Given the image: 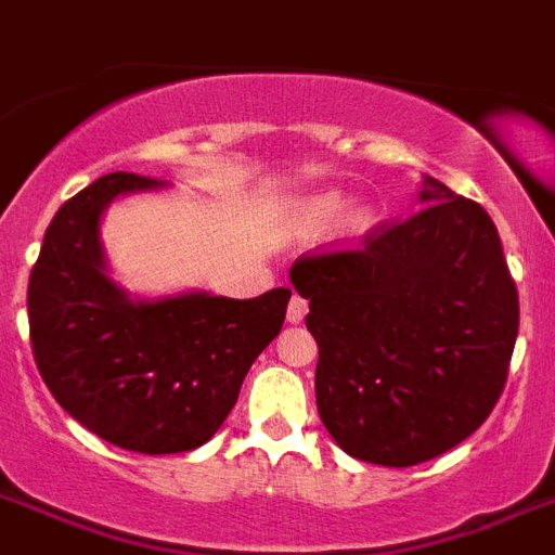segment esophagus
Here are the masks:
<instances>
[{
  "label": "esophagus",
  "mask_w": 555,
  "mask_h": 555,
  "mask_svg": "<svg viewBox=\"0 0 555 555\" xmlns=\"http://www.w3.org/2000/svg\"><path fill=\"white\" fill-rule=\"evenodd\" d=\"M306 311H309V302L302 300L300 295H295L292 300H288V323H302V317H306Z\"/></svg>",
  "instance_id": "esophagus-1"
}]
</instances>
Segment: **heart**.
Wrapping results in <instances>:
<instances>
[{
	"label": "heart",
	"mask_w": 555,
	"mask_h": 555,
	"mask_svg": "<svg viewBox=\"0 0 555 555\" xmlns=\"http://www.w3.org/2000/svg\"><path fill=\"white\" fill-rule=\"evenodd\" d=\"M343 196L339 193H317V196L302 198L300 205L295 207V219L302 230H323L343 210ZM371 224L367 210H348L343 219V227L348 232H362L364 227Z\"/></svg>",
	"instance_id": "b5f03b06"
}]
</instances>
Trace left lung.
Wrapping results in <instances>:
<instances>
[{
	"label": "left lung",
	"instance_id": "8db88e82",
	"mask_svg": "<svg viewBox=\"0 0 555 555\" xmlns=\"http://www.w3.org/2000/svg\"><path fill=\"white\" fill-rule=\"evenodd\" d=\"M415 216L302 255L317 413L359 461L404 468L475 433L503 396L519 295L491 216L426 177Z\"/></svg>",
	"mask_w": 555,
	"mask_h": 555
}]
</instances>
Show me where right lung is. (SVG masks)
I'll use <instances>...</instances> for the list:
<instances>
[{"label":"right lung","instance_id":"1","mask_svg":"<svg viewBox=\"0 0 555 555\" xmlns=\"http://www.w3.org/2000/svg\"><path fill=\"white\" fill-rule=\"evenodd\" d=\"M154 188L163 182L117 170L61 205L30 272L27 317L33 359L66 413L120 449L173 454L224 424L246 371L281 334L292 288L131 300L106 274L98 227L112 198Z\"/></svg>","mask_w":555,"mask_h":555}]
</instances>
